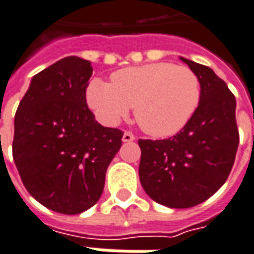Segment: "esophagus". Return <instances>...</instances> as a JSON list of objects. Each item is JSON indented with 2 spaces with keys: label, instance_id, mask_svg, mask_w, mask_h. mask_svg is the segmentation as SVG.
<instances>
[{
  "label": "esophagus",
  "instance_id": "esophagus-1",
  "mask_svg": "<svg viewBox=\"0 0 254 254\" xmlns=\"http://www.w3.org/2000/svg\"><path fill=\"white\" fill-rule=\"evenodd\" d=\"M122 140H123V142H132V140H135V135L131 134L129 131H126L125 134H123Z\"/></svg>",
  "mask_w": 254,
  "mask_h": 254
}]
</instances>
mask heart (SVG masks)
Listing matches in <instances>:
<instances>
[{"instance_id":"b5f03b06","label":"heart","mask_w":254,"mask_h":254,"mask_svg":"<svg viewBox=\"0 0 254 254\" xmlns=\"http://www.w3.org/2000/svg\"><path fill=\"white\" fill-rule=\"evenodd\" d=\"M201 85L185 65L151 63L116 70L111 84L93 79L87 103L102 123L115 126L135 106V119L144 132L165 138L188 125L197 110Z\"/></svg>"}]
</instances>
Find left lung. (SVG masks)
I'll return each instance as SVG.
<instances>
[{
    "label": "left lung",
    "mask_w": 254,
    "mask_h": 254,
    "mask_svg": "<svg viewBox=\"0 0 254 254\" xmlns=\"http://www.w3.org/2000/svg\"><path fill=\"white\" fill-rule=\"evenodd\" d=\"M181 60L197 75L199 103L191 119L169 139H139L142 151L139 179L154 201L186 209L210 198L228 179L240 135L236 98L214 70L185 57Z\"/></svg>",
    "instance_id": "left-lung-1"
}]
</instances>
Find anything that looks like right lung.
I'll return each instance as SVG.
<instances>
[{"label": "right lung", "mask_w": 254, "mask_h": 254, "mask_svg": "<svg viewBox=\"0 0 254 254\" xmlns=\"http://www.w3.org/2000/svg\"><path fill=\"white\" fill-rule=\"evenodd\" d=\"M88 60L69 56L32 77L14 116L13 159L34 199L79 214L102 195L123 132L103 127L87 106Z\"/></svg>", "instance_id": "right-lung-1"}]
</instances>
